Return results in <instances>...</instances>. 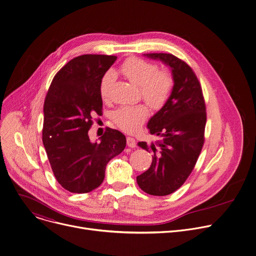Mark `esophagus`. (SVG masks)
I'll return each instance as SVG.
<instances>
[{
	"mask_svg": "<svg viewBox=\"0 0 256 256\" xmlns=\"http://www.w3.org/2000/svg\"><path fill=\"white\" fill-rule=\"evenodd\" d=\"M126 144H128V147H130V148H136V140L134 138L128 136L126 138Z\"/></svg>",
	"mask_w": 256,
	"mask_h": 256,
	"instance_id": "1",
	"label": "esophagus"
}]
</instances>
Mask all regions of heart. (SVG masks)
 Returning a JSON list of instances; mask_svg holds the SVG:
<instances>
[{"instance_id":"1","label":"heart","mask_w":256,"mask_h":256,"mask_svg":"<svg viewBox=\"0 0 256 256\" xmlns=\"http://www.w3.org/2000/svg\"><path fill=\"white\" fill-rule=\"evenodd\" d=\"M122 74L132 84L140 87L142 98L152 108L160 109L168 101L174 86L172 72L167 68H159L152 62L140 58H130L120 68ZM114 74L106 72L99 84V93L103 100H109ZM149 116V109L144 104L122 106L112 114L114 124L126 132H136Z\"/></svg>"}]
</instances>
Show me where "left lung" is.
I'll list each match as a JSON object with an SVG mask.
<instances>
[{
  "label": "left lung",
  "mask_w": 256,
  "mask_h": 256,
  "mask_svg": "<svg viewBox=\"0 0 256 256\" xmlns=\"http://www.w3.org/2000/svg\"><path fill=\"white\" fill-rule=\"evenodd\" d=\"M172 70L174 86L166 104L149 120L156 144L138 142L142 149L154 152L150 168L136 176L142 190L164 196L176 192L192 172L204 142L206 103L200 83L184 60L171 54H147Z\"/></svg>",
  "instance_id": "1"
}]
</instances>
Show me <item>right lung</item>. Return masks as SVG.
I'll use <instances>...</instances> for the list:
<instances>
[{
	"label": "right lung",
	"instance_id": "1",
	"mask_svg": "<svg viewBox=\"0 0 256 256\" xmlns=\"http://www.w3.org/2000/svg\"><path fill=\"white\" fill-rule=\"evenodd\" d=\"M116 56L83 54L54 77L44 104L42 142L58 184L72 194H87L104 180L107 163L126 148V136L107 128L100 142L88 132L102 114L99 84Z\"/></svg>",
	"mask_w": 256,
	"mask_h": 256
}]
</instances>
